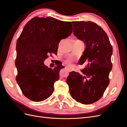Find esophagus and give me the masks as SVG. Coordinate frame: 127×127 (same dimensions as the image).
I'll list each match as a JSON object with an SVG mask.
<instances>
[{"instance_id": "esophagus-1", "label": "esophagus", "mask_w": 127, "mask_h": 127, "mask_svg": "<svg viewBox=\"0 0 127 127\" xmlns=\"http://www.w3.org/2000/svg\"><path fill=\"white\" fill-rule=\"evenodd\" d=\"M66 69L68 71H69V72H71V70L70 69H69V67H66Z\"/></svg>"}]
</instances>
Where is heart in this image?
<instances>
[{
    "label": "heart",
    "instance_id": "b5f03b06",
    "mask_svg": "<svg viewBox=\"0 0 127 127\" xmlns=\"http://www.w3.org/2000/svg\"><path fill=\"white\" fill-rule=\"evenodd\" d=\"M65 63L68 65L69 66H71L72 65V64H71V61L70 60H67L65 62Z\"/></svg>",
    "mask_w": 127,
    "mask_h": 127
}]
</instances>
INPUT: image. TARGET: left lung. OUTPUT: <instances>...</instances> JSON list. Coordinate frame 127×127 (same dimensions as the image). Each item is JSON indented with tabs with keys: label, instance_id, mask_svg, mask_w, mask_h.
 <instances>
[{
	"label": "left lung",
	"instance_id": "1",
	"mask_svg": "<svg viewBox=\"0 0 127 127\" xmlns=\"http://www.w3.org/2000/svg\"><path fill=\"white\" fill-rule=\"evenodd\" d=\"M73 34L86 47L79 64L87 62L82 74L72 71L66 79L71 96L77 101L89 105L99 100L109 84L112 69L113 48L108 35L92 21H72Z\"/></svg>",
	"mask_w": 127,
	"mask_h": 127
}]
</instances>
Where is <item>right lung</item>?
<instances>
[{
  "label": "right lung",
  "instance_id": "obj_1",
  "mask_svg": "<svg viewBox=\"0 0 127 127\" xmlns=\"http://www.w3.org/2000/svg\"><path fill=\"white\" fill-rule=\"evenodd\" d=\"M72 32L71 22L53 17H35L25 26L17 40L15 64L18 71L16 80L29 99L42 101L53 94L54 84L64 66L60 64L52 69L45 65L44 61L49 54H57L60 42Z\"/></svg>",
  "mask_w": 127,
  "mask_h": 127
}]
</instances>
